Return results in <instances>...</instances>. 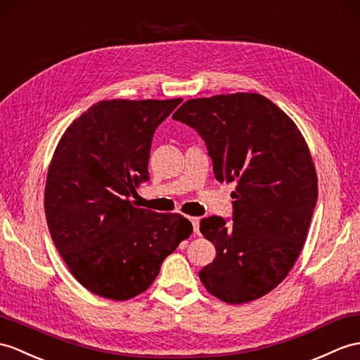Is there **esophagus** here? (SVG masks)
I'll return each instance as SVG.
<instances>
[{"label":"esophagus","instance_id":"1","mask_svg":"<svg viewBox=\"0 0 360 360\" xmlns=\"http://www.w3.org/2000/svg\"><path fill=\"white\" fill-rule=\"evenodd\" d=\"M190 222H191V225H193V231L196 233H199V218H190Z\"/></svg>","mask_w":360,"mask_h":360}]
</instances>
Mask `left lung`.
<instances>
[{"label": "left lung", "instance_id": "1", "mask_svg": "<svg viewBox=\"0 0 360 360\" xmlns=\"http://www.w3.org/2000/svg\"><path fill=\"white\" fill-rule=\"evenodd\" d=\"M173 120L205 141L216 179L236 182L233 222L200 221V233L216 247L200 282L227 304L262 297L293 269L316 207L317 176L302 133L257 94L190 99Z\"/></svg>", "mask_w": 360, "mask_h": 360}]
</instances>
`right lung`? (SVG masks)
I'll return each instance as SVG.
<instances>
[{
  "mask_svg": "<svg viewBox=\"0 0 360 360\" xmlns=\"http://www.w3.org/2000/svg\"><path fill=\"white\" fill-rule=\"evenodd\" d=\"M181 98L94 104L58 142L47 172L50 236L82 287L113 300L146 291L193 227L178 213L130 202L148 181L153 133Z\"/></svg>",
  "mask_w": 360,
  "mask_h": 360,
  "instance_id": "obj_1",
  "label": "right lung"
}]
</instances>
